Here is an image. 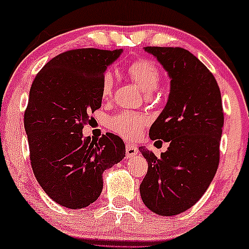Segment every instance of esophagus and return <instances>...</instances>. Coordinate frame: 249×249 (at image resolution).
Segmentation results:
<instances>
[{
	"label": "esophagus",
	"instance_id": "obj_1",
	"mask_svg": "<svg viewBox=\"0 0 249 249\" xmlns=\"http://www.w3.org/2000/svg\"><path fill=\"white\" fill-rule=\"evenodd\" d=\"M138 152H139V150H138L137 146L132 145V143L125 145V156H127V158L134 157V156L138 155Z\"/></svg>",
	"mask_w": 249,
	"mask_h": 249
}]
</instances>
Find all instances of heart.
<instances>
[{"instance_id":"heart-1","label":"heart","mask_w":249,"mask_h":249,"mask_svg":"<svg viewBox=\"0 0 249 249\" xmlns=\"http://www.w3.org/2000/svg\"><path fill=\"white\" fill-rule=\"evenodd\" d=\"M128 75L146 94L156 91L160 83V69L155 63L148 60H138L130 63L128 67ZM112 85H114L112 75L107 73L102 80V96L104 98L111 96ZM145 124V117L133 112H122L109 121L110 129L128 140L138 139L142 135Z\"/></svg>"}]
</instances>
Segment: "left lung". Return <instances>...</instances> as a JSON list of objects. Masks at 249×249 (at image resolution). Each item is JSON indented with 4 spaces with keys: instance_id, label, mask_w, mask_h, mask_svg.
<instances>
[{
    "instance_id": "obj_1",
    "label": "left lung",
    "mask_w": 249,
    "mask_h": 249,
    "mask_svg": "<svg viewBox=\"0 0 249 249\" xmlns=\"http://www.w3.org/2000/svg\"><path fill=\"white\" fill-rule=\"evenodd\" d=\"M143 50L168 73L170 93L148 133L151 140L169 142L168 150L157 158L139 147L148 164L140 196L155 213L175 216L191 209L216 175L224 124L222 97L211 71L186 49Z\"/></svg>"
}]
</instances>
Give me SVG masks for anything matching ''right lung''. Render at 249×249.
Masks as SVG:
<instances>
[{"label":"right lung","instance_id":"right-lung-1","mask_svg":"<svg viewBox=\"0 0 249 249\" xmlns=\"http://www.w3.org/2000/svg\"><path fill=\"white\" fill-rule=\"evenodd\" d=\"M119 50L76 49L50 60L30 89L24 124L33 174L45 193L67 209H84L103 189V173L125 156L124 140L107 133L84 137L89 114L102 106V80Z\"/></svg>","mask_w":249,"mask_h":249}]
</instances>
